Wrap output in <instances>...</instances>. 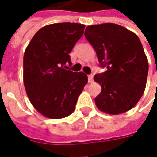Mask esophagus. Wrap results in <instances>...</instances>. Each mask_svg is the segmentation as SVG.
Listing matches in <instances>:
<instances>
[{
	"mask_svg": "<svg viewBox=\"0 0 157 157\" xmlns=\"http://www.w3.org/2000/svg\"><path fill=\"white\" fill-rule=\"evenodd\" d=\"M93 78H94V75H93V74H89V75H88V82H89V83L93 82Z\"/></svg>",
	"mask_w": 157,
	"mask_h": 157,
	"instance_id": "esophagus-1",
	"label": "esophagus"
}]
</instances>
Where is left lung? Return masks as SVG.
<instances>
[{"mask_svg": "<svg viewBox=\"0 0 157 157\" xmlns=\"http://www.w3.org/2000/svg\"><path fill=\"white\" fill-rule=\"evenodd\" d=\"M85 36L96 52L100 66L106 71L94 76L101 86L95 98L100 111L119 114L137 104L144 93L148 59L136 34L114 23L91 25Z\"/></svg>", "mask_w": 157, "mask_h": 157, "instance_id": "obj_1", "label": "left lung"}]
</instances>
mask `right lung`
I'll use <instances>...</instances> for the list:
<instances>
[{
	"instance_id": "right-lung-1",
	"label": "right lung",
	"mask_w": 157,
	"mask_h": 157,
	"mask_svg": "<svg viewBox=\"0 0 157 157\" xmlns=\"http://www.w3.org/2000/svg\"><path fill=\"white\" fill-rule=\"evenodd\" d=\"M85 25L60 22L44 26L36 33L23 57V82L33 106L46 117L70 115L87 76L67 69L70 52L80 39Z\"/></svg>"
}]
</instances>
